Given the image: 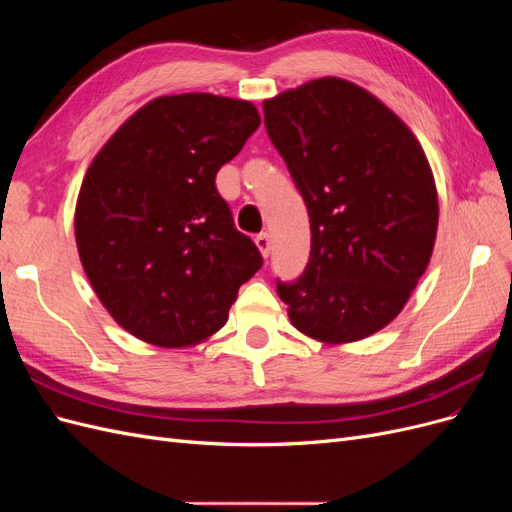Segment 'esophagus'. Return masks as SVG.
<instances>
[{"label":"esophagus","instance_id":"1","mask_svg":"<svg viewBox=\"0 0 512 512\" xmlns=\"http://www.w3.org/2000/svg\"><path fill=\"white\" fill-rule=\"evenodd\" d=\"M254 243L258 247V252L262 254V258H267L271 252V237L267 235V232H260V235H256Z\"/></svg>","mask_w":512,"mask_h":512}]
</instances>
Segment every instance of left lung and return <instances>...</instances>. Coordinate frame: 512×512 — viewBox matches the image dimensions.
I'll return each instance as SVG.
<instances>
[{"label":"left lung","instance_id":"8db88e82","mask_svg":"<svg viewBox=\"0 0 512 512\" xmlns=\"http://www.w3.org/2000/svg\"><path fill=\"white\" fill-rule=\"evenodd\" d=\"M262 108L312 228L303 275L277 294L303 335L359 342L397 318L429 265L440 209L425 151L382 100L337 76Z\"/></svg>","mask_w":512,"mask_h":512}]
</instances>
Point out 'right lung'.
Listing matches in <instances>:
<instances>
[{
	"label": "right lung",
	"instance_id": "obj_1",
	"mask_svg": "<svg viewBox=\"0 0 512 512\" xmlns=\"http://www.w3.org/2000/svg\"><path fill=\"white\" fill-rule=\"evenodd\" d=\"M260 126L258 108L213 94L160 96L91 160L74 211L87 280L121 329L160 348L218 333L262 267L215 175Z\"/></svg>",
	"mask_w": 512,
	"mask_h": 512
}]
</instances>
